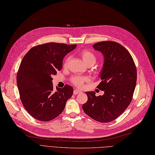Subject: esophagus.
I'll return each mask as SVG.
<instances>
[{
  "label": "esophagus",
  "mask_w": 155,
  "mask_h": 155,
  "mask_svg": "<svg viewBox=\"0 0 155 155\" xmlns=\"http://www.w3.org/2000/svg\"><path fill=\"white\" fill-rule=\"evenodd\" d=\"M81 92H82L81 91H80V90H79V89H74V90L73 94H74V95H76V94H80Z\"/></svg>",
  "instance_id": "34e87169"
}]
</instances>
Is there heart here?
<instances>
[{
    "mask_svg": "<svg viewBox=\"0 0 155 155\" xmlns=\"http://www.w3.org/2000/svg\"><path fill=\"white\" fill-rule=\"evenodd\" d=\"M79 56L81 57L82 60L86 64L89 66H92L96 61V57L95 54L91 51L87 50H83L79 52ZM69 58H68L64 63V67H66L69 61ZM71 82L78 87H82L84 85L86 82L89 81V78L86 76H74L71 78Z\"/></svg>",
    "mask_w": 155,
    "mask_h": 155,
    "instance_id": "1",
    "label": "heart"
}]
</instances>
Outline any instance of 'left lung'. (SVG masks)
Here are the masks:
<instances>
[{
  "mask_svg": "<svg viewBox=\"0 0 155 155\" xmlns=\"http://www.w3.org/2000/svg\"><path fill=\"white\" fill-rule=\"evenodd\" d=\"M93 47L104 58L99 76L101 82L97 86L104 94L96 96L94 91L86 92L88 99L82 105V109L94 120L107 123L120 116L132 101L137 69L132 56L122 45L105 41L94 44Z\"/></svg>",
  "mask_w": 155,
  "mask_h": 155,
  "instance_id": "left-lung-1",
  "label": "left lung"
}]
</instances>
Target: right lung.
Segmentation results:
<instances>
[{
	"instance_id": "right-lung-1",
	"label": "right lung",
	"mask_w": 155,
	"mask_h": 155,
	"mask_svg": "<svg viewBox=\"0 0 155 155\" xmlns=\"http://www.w3.org/2000/svg\"><path fill=\"white\" fill-rule=\"evenodd\" d=\"M76 45L47 43L35 46L22 59L17 75L21 103L34 118L50 121L64 110L73 89L65 85L54 91L53 75L63 68V60Z\"/></svg>"
}]
</instances>
